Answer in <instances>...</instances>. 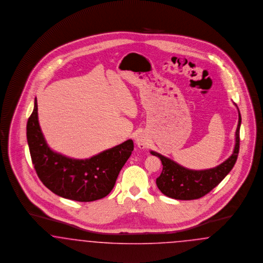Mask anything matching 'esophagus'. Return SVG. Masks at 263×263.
<instances>
[{
	"label": "esophagus",
	"instance_id": "esophagus-1",
	"mask_svg": "<svg viewBox=\"0 0 263 263\" xmlns=\"http://www.w3.org/2000/svg\"><path fill=\"white\" fill-rule=\"evenodd\" d=\"M136 141H137V146L139 148H145L148 144V140L146 139V137H143L142 135H138L136 137Z\"/></svg>",
	"mask_w": 263,
	"mask_h": 263
}]
</instances>
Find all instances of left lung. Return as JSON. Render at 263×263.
I'll return each instance as SVG.
<instances>
[{
  "label": "left lung",
  "mask_w": 263,
  "mask_h": 263,
  "mask_svg": "<svg viewBox=\"0 0 263 263\" xmlns=\"http://www.w3.org/2000/svg\"><path fill=\"white\" fill-rule=\"evenodd\" d=\"M241 118L239 111V123L236 130V144L233 154L217 167L208 170H189L176 162L164 157L157 152L151 154L160 158L163 170L156 179V184L162 194L180 200L197 199L210 193L233 169L240 150V126Z\"/></svg>",
  "instance_id": "obj_1"
}]
</instances>
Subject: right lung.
Segmentation results:
<instances>
[{
    "mask_svg": "<svg viewBox=\"0 0 263 263\" xmlns=\"http://www.w3.org/2000/svg\"><path fill=\"white\" fill-rule=\"evenodd\" d=\"M26 136L40 181L59 196L80 202L94 201L110 194L134 150V141L128 139L90 159L77 160L58 154L48 147L41 133L36 98L33 112L27 121Z\"/></svg>",
    "mask_w": 263,
    "mask_h": 263,
    "instance_id": "add662e5",
    "label": "right lung"
}]
</instances>
